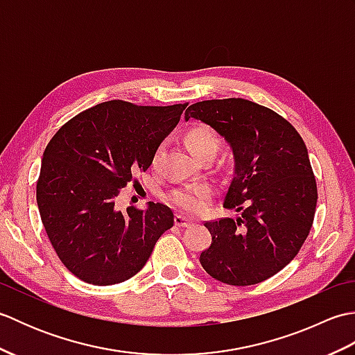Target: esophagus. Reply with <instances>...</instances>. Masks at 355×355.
I'll return each mask as SVG.
<instances>
[{"instance_id": "34e87169", "label": "esophagus", "mask_w": 355, "mask_h": 355, "mask_svg": "<svg viewBox=\"0 0 355 355\" xmlns=\"http://www.w3.org/2000/svg\"><path fill=\"white\" fill-rule=\"evenodd\" d=\"M175 225H178V227H189V225L192 224V220H189V218H186L183 215H175Z\"/></svg>"}]
</instances>
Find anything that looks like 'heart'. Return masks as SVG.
I'll return each instance as SVG.
<instances>
[{
	"instance_id": "obj_1",
	"label": "heart",
	"mask_w": 355,
	"mask_h": 355,
	"mask_svg": "<svg viewBox=\"0 0 355 355\" xmlns=\"http://www.w3.org/2000/svg\"><path fill=\"white\" fill-rule=\"evenodd\" d=\"M186 145L189 148L191 154L195 158H200L205 154H216L220 148V139L216 132L206 125H195L189 131L186 132ZM158 154H155L157 160ZM212 189L206 184H193V186H183L180 189H175L171 195V200L175 206L182 207L186 212H198L206 206Z\"/></svg>"
}]
</instances>
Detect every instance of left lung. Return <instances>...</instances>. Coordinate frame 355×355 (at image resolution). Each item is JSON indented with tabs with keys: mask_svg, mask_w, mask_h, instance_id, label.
<instances>
[{
	"mask_svg": "<svg viewBox=\"0 0 355 355\" xmlns=\"http://www.w3.org/2000/svg\"><path fill=\"white\" fill-rule=\"evenodd\" d=\"M224 137L233 153V177L224 207L236 218L205 225L212 244L200 262L216 281L254 285L293 261L310 233L318 186L305 143L290 122L245 99L202 101L184 112Z\"/></svg>",
	"mask_w": 355,
	"mask_h": 355,
	"instance_id": "8db88e82",
	"label": "left lung"
}]
</instances>
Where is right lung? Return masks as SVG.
I'll return each mask as SVG.
<instances>
[{
    "instance_id": "right-lung-1",
    "label": "right lung",
    "mask_w": 355,
    "mask_h": 355,
    "mask_svg": "<svg viewBox=\"0 0 355 355\" xmlns=\"http://www.w3.org/2000/svg\"><path fill=\"white\" fill-rule=\"evenodd\" d=\"M187 103L96 105L69 120L44 150L36 201L59 259L87 284L114 285L137 275L173 225L172 210L116 209L120 189L145 172Z\"/></svg>"
}]
</instances>
